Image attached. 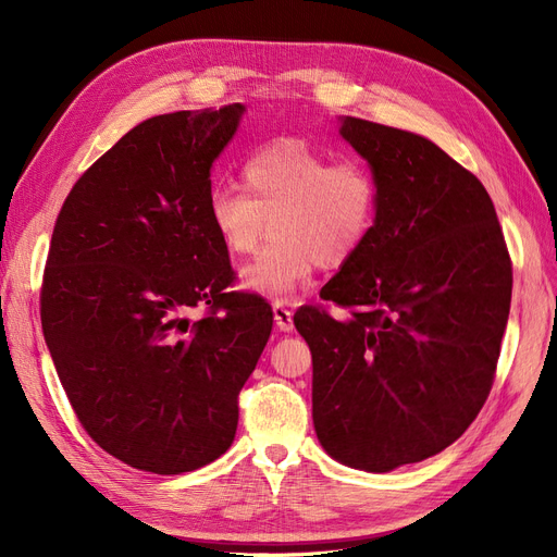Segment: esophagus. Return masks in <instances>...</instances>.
<instances>
[{
  "label": "esophagus",
  "mask_w": 557,
  "mask_h": 557,
  "mask_svg": "<svg viewBox=\"0 0 557 557\" xmlns=\"http://www.w3.org/2000/svg\"><path fill=\"white\" fill-rule=\"evenodd\" d=\"M274 320H276V327L281 332H290L293 325V311L283 305V301H276L274 305Z\"/></svg>",
  "instance_id": "obj_1"
}]
</instances>
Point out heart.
I'll list each match as a JSON object with an SVG mask.
<instances>
[{
    "instance_id": "1",
    "label": "heart",
    "mask_w": 557,
    "mask_h": 557,
    "mask_svg": "<svg viewBox=\"0 0 557 557\" xmlns=\"http://www.w3.org/2000/svg\"><path fill=\"white\" fill-rule=\"evenodd\" d=\"M242 187L221 185L207 199L209 223L230 256H248L246 288L290 297L320 264L336 269L364 246L379 213V183L360 160H330L309 141L285 137L242 162Z\"/></svg>"
}]
</instances>
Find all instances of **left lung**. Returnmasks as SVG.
<instances>
[{
  "instance_id": "left-lung-1",
  "label": "left lung",
  "mask_w": 557,
  "mask_h": 557,
  "mask_svg": "<svg viewBox=\"0 0 557 557\" xmlns=\"http://www.w3.org/2000/svg\"><path fill=\"white\" fill-rule=\"evenodd\" d=\"M372 164L376 223L295 327L313 360V428L348 467L432 458L471 425L495 381L513 269L491 195L418 134L346 117Z\"/></svg>"
}]
</instances>
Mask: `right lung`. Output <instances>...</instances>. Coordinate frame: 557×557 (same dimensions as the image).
Listing matches in <instances>:
<instances>
[{"instance_id":"obj_1","label":"right lung","mask_w":557,"mask_h":557,"mask_svg":"<svg viewBox=\"0 0 557 557\" xmlns=\"http://www.w3.org/2000/svg\"><path fill=\"white\" fill-rule=\"evenodd\" d=\"M242 104L129 129L74 183L41 283V327L90 440L150 474H183L232 446L239 393L274 325L207 215L211 164ZM201 308L195 321L187 318Z\"/></svg>"}]
</instances>
